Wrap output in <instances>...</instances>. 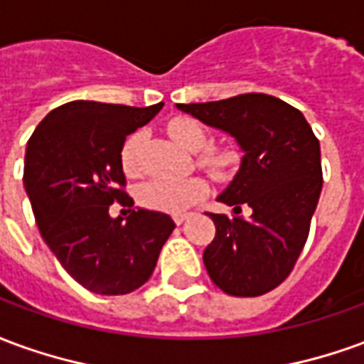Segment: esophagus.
Wrapping results in <instances>:
<instances>
[{"label":"esophagus","instance_id":"obj_1","mask_svg":"<svg viewBox=\"0 0 364 364\" xmlns=\"http://www.w3.org/2000/svg\"><path fill=\"white\" fill-rule=\"evenodd\" d=\"M191 214L189 213H183V214H175L173 216V220H175V224H183V222L187 220V218H189Z\"/></svg>","mask_w":364,"mask_h":364}]
</instances>
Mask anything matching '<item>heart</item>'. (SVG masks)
<instances>
[{
	"label": "heart",
	"instance_id": "heart-1",
	"mask_svg": "<svg viewBox=\"0 0 364 364\" xmlns=\"http://www.w3.org/2000/svg\"><path fill=\"white\" fill-rule=\"evenodd\" d=\"M167 134L185 150L198 151L200 149L197 154V164L213 175L214 179H220V181L230 179L237 169L240 158L236 150H232L228 146H208L210 132L198 120L191 117H175L167 122ZM138 148H140L138 134L128 136L120 148V166H122V171L130 177L140 173ZM206 193H208V183L205 177L151 179L138 189V200L150 210L179 214L193 205H197L198 200H203Z\"/></svg>",
	"mask_w": 364,
	"mask_h": 364
}]
</instances>
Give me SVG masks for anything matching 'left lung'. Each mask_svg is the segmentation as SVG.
Wrapping results in <instances>:
<instances>
[{
  "mask_svg": "<svg viewBox=\"0 0 364 364\" xmlns=\"http://www.w3.org/2000/svg\"><path fill=\"white\" fill-rule=\"evenodd\" d=\"M177 107L232 134L245 151L218 197L236 214H208L216 237L203 261L226 294L261 296L289 277L304 250L323 185L320 142L302 112L265 93ZM242 205L250 206V219L239 216Z\"/></svg>",
  "mask_w": 364,
  "mask_h": 364,
  "instance_id": "8db88e82",
  "label": "left lung"
}]
</instances>
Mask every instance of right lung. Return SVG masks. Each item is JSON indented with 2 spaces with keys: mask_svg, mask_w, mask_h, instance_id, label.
I'll return each mask as SVG.
<instances>
[{
  "mask_svg": "<svg viewBox=\"0 0 364 364\" xmlns=\"http://www.w3.org/2000/svg\"><path fill=\"white\" fill-rule=\"evenodd\" d=\"M161 107L72 101L48 112L28 138L23 181L41 236L66 273L95 294L140 289L175 228L167 214L144 208H128L127 220L109 216L114 200L134 205L120 148Z\"/></svg>",
  "mask_w": 364,
  "mask_h": 364,
  "instance_id": "1",
  "label": "right lung"
}]
</instances>
